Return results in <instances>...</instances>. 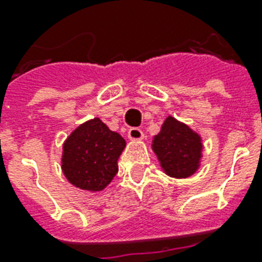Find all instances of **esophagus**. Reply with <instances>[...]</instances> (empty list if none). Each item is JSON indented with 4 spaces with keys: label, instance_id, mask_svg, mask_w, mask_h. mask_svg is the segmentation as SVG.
<instances>
[{
    "label": "esophagus",
    "instance_id": "34e87169",
    "mask_svg": "<svg viewBox=\"0 0 262 262\" xmlns=\"http://www.w3.org/2000/svg\"><path fill=\"white\" fill-rule=\"evenodd\" d=\"M127 137L130 140H141L144 139L143 130H140L139 127H130L127 132Z\"/></svg>",
    "mask_w": 262,
    "mask_h": 262
}]
</instances>
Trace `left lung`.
<instances>
[{"label":"left lung","mask_w":262,"mask_h":262,"mask_svg":"<svg viewBox=\"0 0 262 262\" xmlns=\"http://www.w3.org/2000/svg\"><path fill=\"white\" fill-rule=\"evenodd\" d=\"M152 148L170 177L186 178L199 167L203 145L194 132L168 117L159 135L155 136Z\"/></svg>","instance_id":"obj_1"}]
</instances>
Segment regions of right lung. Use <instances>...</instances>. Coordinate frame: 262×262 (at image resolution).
Here are the masks:
<instances>
[{"mask_svg":"<svg viewBox=\"0 0 262 262\" xmlns=\"http://www.w3.org/2000/svg\"><path fill=\"white\" fill-rule=\"evenodd\" d=\"M126 143L99 118L80 125L63 144L62 170L68 181L84 190H102L118 172Z\"/></svg>","mask_w":262,"mask_h":262,"instance_id":"1","label":"right lung"}]
</instances>
